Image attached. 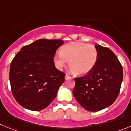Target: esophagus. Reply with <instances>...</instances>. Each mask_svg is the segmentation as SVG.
Listing matches in <instances>:
<instances>
[{"instance_id":"34e87169","label":"esophagus","mask_w":131,"mask_h":131,"mask_svg":"<svg viewBox=\"0 0 131 131\" xmlns=\"http://www.w3.org/2000/svg\"><path fill=\"white\" fill-rule=\"evenodd\" d=\"M71 78V77L69 76V75H68V74H66V75H65V79H68V78Z\"/></svg>"}]
</instances>
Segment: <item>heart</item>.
Instances as JSON below:
<instances>
[{
    "label": "heart",
    "mask_w": 131,
    "mask_h": 131,
    "mask_svg": "<svg viewBox=\"0 0 131 131\" xmlns=\"http://www.w3.org/2000/svg\"><path fill=\"white\" fill-rule=\"evenodd\" d=\"M59 52L53 57L56 67L61 70L69 61L70 68L77 75L89 73L97 59L96 46L84 42H70L62 46Z\"/></svg>",
    "instance_id": "heart-1"
}]
</instances>
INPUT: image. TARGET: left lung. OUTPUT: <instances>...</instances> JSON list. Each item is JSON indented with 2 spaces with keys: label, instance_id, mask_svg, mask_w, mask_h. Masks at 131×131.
I'll return each mask as SVG.
<instances>
[{
  "label": "left lung",
  "instance_id": "8db88e82",
  "mask_svg": "<svg viewBox=\"0 0 131 131\" xmlns=\"http://www.w3.org/2000/svg\"><path fill=\"white\" fill-rule=\"evenodd\" d=\"M94 67L83 76L75 78L73 95L84 108L101 111L113 103L120 91L123 68L111 50L97 45Z\"/></svg>",
  "mask_w": 131,
  "mask_h": 131
}]
</instances>
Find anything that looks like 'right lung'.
Segmentation results:
<instances>
[{"label": "right lung", "instance_id": "obj_1", "mask_svg": "<svg viewBox=\"0 0 131 131\" xmlns=\"http://www.w3.org/2000/svg\"><path fill=\"white\" fill-rule=\"evenodd\" d=\"M63 42L60 39H39L21 48L12 60L11 90L24 108L41 111L56 97L65 74L55 67L53 57Z\"/></svg>", "mask_w": 131, "mask_h": 131}]
</instances>
